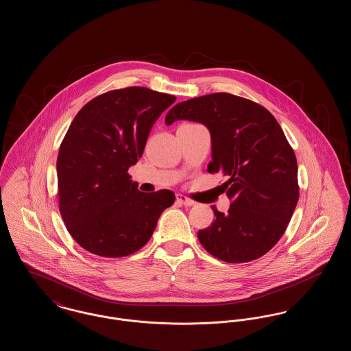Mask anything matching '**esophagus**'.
Here are the masks:
<instances>
[{"instance_id":"obj_1","label":"esophagus","mask_w":351,"mask_h":351,"mask_svg":"<svg viewBox=\"0 0 351 351\" xmlns=\"http://www.w3.org/2000/svg\"><path fill=\"white\" fill-rule=\"evenodd\" d=\"M176 200H178V202H180V204L185 205V206L195 205V201L188 199V197H186V196H184V195H176Z\"/></svg>"}]
</instances>
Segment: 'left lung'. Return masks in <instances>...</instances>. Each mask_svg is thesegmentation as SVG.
<instances>
[{"label":"left lung","mask_w":351,"mask_h":351,"mask_svg":"<svg viewBox=\"0 0 351 351\" xmlns=\"http://www.w3.org/2000/svg\"><path fill=\"white\" fill-rule=\"evenodd\" d=\"M188 119L212 138L208 172L228 178V213L197 237L202 247L228 263L261 258L282 238L299 200L298 162L280 125L262 105L230 93H212L175 105L166 125Z\"/></svg>","instance_id":"8db88e82"}]
</instances>
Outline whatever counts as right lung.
Returning a JSON list of instances; mask_svg holds the SVG:
<instances>
[{"instance_id":"obj_1","label":"right lung","mask_w":351,"mask_h":351,"mask_svg":"<svg viewBox=\"0 0 351 351\" xmlns=\"http://www.w3.org/2000/svg\"><path fill=\"white\" fill-rule=\"evenodd\" d=\"M175 101L129 86L95 97L73 118L56 162L59 210L85 250L105 258L133 254L173 204L169 189L138 191L128 169L142 156L155 121Z\"/></svg>"}]
</instances>
